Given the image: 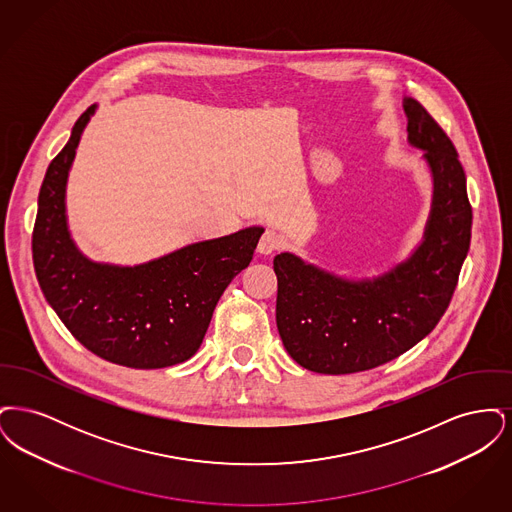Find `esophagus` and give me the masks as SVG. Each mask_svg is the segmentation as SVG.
Listing matches in <instances>:
<instances>
[{
    "label": "esophagus",
    "mask_w": 512,
    "mask_h": 512,
    "mask_svg": "<svg viewBox=\"0 0 512 512\" xmlns=\"http://www.w3.org/2000/svg\"><path fill=\"white\" fill-rule=\"evenodd\" d=\"M282 245H284V238H282L278 232L265 230L263 236H261V240H259L257 249H259V253H263V255H270V253L278 251Z\"/></svg>",
    "instance_id": "34e87169"
}]
</instances>
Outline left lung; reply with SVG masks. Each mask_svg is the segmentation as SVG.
Returning <instances> with one entry per match:
<instances>
[{
    "instance_id": "obj_1",
    "label": "left lung",
    "mask_w": 512,
    "mask_h": 512,
    "mask_svg": "<svg viewBox=\"0 0 512 512\" xmlns=\"http://www.w3.org/2000/svg\"><path fill=\"white\" fill-rule=\"evenodd\" d=\"M409 142L424 149L434 203L424 242L384 276L349 282L274 257L276 326L297 365L320 374H353L390 363L424 340L445 315L459 282L472 230V205L459 153L438 121L405 99Z\"/></svg>"
}]
</instances>
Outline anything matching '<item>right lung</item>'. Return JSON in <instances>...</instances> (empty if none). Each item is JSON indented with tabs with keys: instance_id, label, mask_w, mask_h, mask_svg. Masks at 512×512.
Instances as JSON below:
<instances>
[{
	"instance_id": "right-lung-1",
	"label": "right lung",
	"mask_w": 512,
	"mask_h": 512,
	"mask_svg": "<svg viewBox=\"0 0 512 512\" xmlns=\"http://www.w3.org/2000/svg\"><path fill=\"white\" fill-rule=\"evenodd\" d=\"M88 107L49 163L32 232L36 278L49 305L76 340L101 359L128 368H165L199 349L228 284L244 270L265 232L236 234L182 247L138 267L88 261L67 230L65 186Z\"/></svg>"
}]
</instances>
